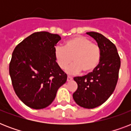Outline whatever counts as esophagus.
Here are the masks:
<instances>
[{"mask_svg":"<svg viewBox=\"0 0 131 131\" xmlns=\"http://www.w3.org/2000/svg\"><path fill=\"white\" fill-rule=\"evenodd\" d=\"M73 80V78L71 77V76H68L67 77V81L68 82H69V81H71V80Z\"/></svg>","mask_w":131,"mask_h":131,"instance_id":"obj_1","label":"esophagus"}]
</instances>
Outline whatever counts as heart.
<instances>
[{
    "label": "heart",
    "mask_w": 131,
    "mask_h": 131,
    "mask_svg": "<svg viewBox=\"0 0 131 131\" xmlns=\"http://www.w3.org/2000/svg\"><path fill=\"white\" fill-rule=\"evenodd\" d=\"M101 56L99 45L83 36L70 39L66 41L64 47L56 46L54 49L55 59L62 69L71 62L73 58L74 63L66 69V72L71 75L82 71L85 73L94 71L99 64Z\"/></svg>",
    "instance_id": "obj_1"
}]
</instances>
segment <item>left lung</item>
Listing matches in <instances>:
<instances>
[{"instance_id":"obj_1","label":"left lung","mask_w":131,"mask_h":131,"mask_svg":"<svg viewBox=\"0 0 131 131\" xmlns=\"http://www.w3.org/2000/svg\"><path fill=\"white\" fill-rule=\"evenodd\" d=\"M86 33L97 42L101 49V60L93 71L73 78L78 84V89L73 97L82 107L93 109L104 103L116 88L120 58L116 45L103 35L96 32Z\"/></svg>"}]
</instances>
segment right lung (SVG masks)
Masks as SVG:
<instances>
[{
    "mask_svg": "<svg viewBox=\"0 0 131 131\" xmlns=\"http://www.w3.org/2000/svg\"><path fill=\"white\" fill-rule=\"evenodd\" d=\"M61 37L48 32L32 34L15 47L9 74L15 94L29 107L41 110L53 102L67 75L58 65L54 49Z\"/></svg>",
    "mask_w": 131,
    "mask_h": 131,
    "instance_id": "add662e5",
    "label": "right lung"
}]
</instances>
